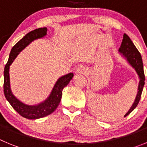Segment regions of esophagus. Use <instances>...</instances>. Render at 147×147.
<instances>
[{"mask_svg":"<svg viewBox=\"0 0 147 147\" xmlns=\"http://www.w3.org/2000/svg\"><path fill=\"white\" fill-rule=\"evenodd\" d=\"M76 73L77 74H85L87 73V69L85 66L80 65L76 68Z\"/></svg>","mask_w":147,"mask_h":147,"instance_id":"1","label":"esophagus"}]
</instances>
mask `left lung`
<instances>
[{
  "label": "left lung",
  "mask_w": 147,
  "mask_h": 147,
  "mask_svg": "<svg viewBox=\"0 0 147 147\" xmlns=\"http://www.w3.org/2000/svg\"><path fill=\"white\" fill-rule=\"evenodd\" d=\"M119 52L125 57L127 60L128 61L129 64L134 67L135 70L137 72L138 77H139V85H138V93L136 96V100L134 103L132 105V107L129 110V111L125 114L124 117H126L127 115H129L132 110H134L137 107L138 104L139 102L140 98L141 96V93L143 91V88L144 86V81H145V76L144 72V66H143L142 58L140 52L138 51L132 40L129 37V36L126 34H124L123 36V40H122L121 45L119 48Z\"/></svg>",
  "instance_id": "1"
}]
</instances>
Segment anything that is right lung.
Instances as JSON below:
<instances>
[{
    "label": "right lung",
    "mask_w": 147,
    "mask_h": 147,
    "mask_svg": "<svg viewBox=\"0 0 147 147\" xmlns=\"http://www.w3.org/2000/svg\"><path fill=\"white\" fill-rule=\"evenodd\" d=\"M47 28H37L25 35L20 41H18L11 49L9 59L4 67V81H3V92L7 101L9 102L11 107L16 110L21 116L28 119H37L45 117L52 113L58 107L62 98V90L68 85L72 80L74 74L70 73L62 76L57 80L54 85L50 96L43 102L37 105H27L23 104L12 94L10 88L9 82V66L15 60L17 56L27 45L36 39L42 38L47 34Z\"/></svg>",
    "instance_id": "obj_1"
}]
</instances>
